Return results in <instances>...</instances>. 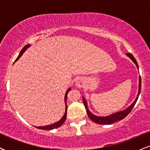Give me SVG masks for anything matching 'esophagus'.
Wrapping results in <instances>:
<instances>
[{"mask_svg":"<svg viewBox=\"0 0 150 150\" xmlns=\"http://www.w3.org/2000/svg\"><path fill=\"white\" fill-rule=\"evenodd\" d=\"M84 79L82 77H77L76 80H75V85L78 87H82L84 85Z\"/></svg>","mask_w":150,"mask_h":150,"instance_id":"esophagus-1","label":"esophagus"}]
</instances>
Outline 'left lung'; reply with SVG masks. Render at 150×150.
<instances>
[{
  "mask_svg": "<svg viewBox=\"0 0 150 150\" xmlns=\"http://www.w3.org/2000/svg\"><path fill=\"white\" fill-rule=\"evenodd\" d=\"M126 55L128 56V57H130V58H131L132 61H133L134 63H135L136 65H137V68H138V64H137V61H136L135 58H134V56H132L131 53H126ZM139 81H140V84H139V92H138V95H137V98H136L135 101H134V102L132 103V104L130 105V106H129L128 108L125 109L124 111H119V112L113 113V114L110 115V116L103 117V116H95V115H93L92 113L88 110L86 101L83 99L84 105H85L86 110H87V115H88L89 118H90L92 121L95 122V123H98V124H105V125L112 124V123L118 121V120H122V119H123L124 118H125V117H126L129 114V113H130V112L131 111V110L132 109V108H133L134 106H135L136 102H137L139 95H140V93L141 91V77L140 76L139 77Z\"/></svg>",
  "mask_w": 150,
  "mask_h": 150,
  "instance_id": "1",
  "label": "left lung"
}]
</instances>
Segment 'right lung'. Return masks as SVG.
<instances>
[{"mask_svg": "<svg viewBox=\"0 0 150 150\" xmlns=\"http://www.w3.org/2000/svg\"><path fill=\"white\" fill-rule=\"evenodd\" d=\"M28 47H30V45H26L23 47V49L21 50V51H20V54H19L18 57L17 58V59L15 60V61H17V60H18L19 58H20V56H22V53L25 52V51L26 49H27ZM71 90V89L69 88L68 89V90L67 91L66 93H65V113L64 114V116H63V118H61V120H59V121L56 122V123H53V124H51V125H45V126H41V127H36V128H39V129H42V130H52V129H54V128H57L58 127H60L61 125H63V123H64L65 119H66V116H67V97H68V93L69 92V91Z\"/></svg>", "mask_w": 150, "mask_h": 150, "instance_id": "obj_1", "label": "right lung"}]
</instances>
